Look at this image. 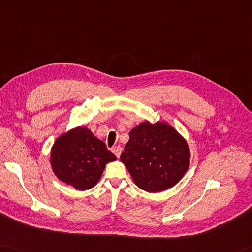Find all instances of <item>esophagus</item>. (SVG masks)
<instances>
[{
    "mask_svg": "<svg viewBox=\"0 0 252 252\" xmlns=\"http://www.w3.org/2000/svg\"><path fill=\"white\" fill-rule=\"evenodd\" d=\"M121 147L120 146H116V147H114L113 148V153L116 155V157L117 158H119L120 157V154H121Z\"/></svg>",
    "mask_w": 252,
    "mask_h": 252,
    "instance_id": "obj_1",
    "label": "esophagus"
}]
</instances>
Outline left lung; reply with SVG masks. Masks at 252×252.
I'll use <instances>...</instances> for the list:
<instances>
[{
	"label": "left lung",
	"instance_id": "left-lung-1",
	"mask_svg": "<svg viewBox=\"0 0 252 252\" xmlns=\"http://www.w3.org/2000/svg\"><path fill=\"white\" fill-rule=\"evenodd\" d=\"M120 160L135 185L157 193L172 188L190 165V148L184 136L164 121L145 120L130 131Z\"/></svg>",
	"mask_w": 252,
	"mask_h": 252
}]
</instances>
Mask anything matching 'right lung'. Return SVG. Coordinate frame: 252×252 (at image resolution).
Segmentation results:
<instances>
[{
  "instance_id": "obj_1",
  "label": "right lung",
  "mask_w": 252,
  "mask_h": 252,
  "mask_svg": "<svg viewBox=\"0 0 252 252\" xmlns=\"http://www.w3.org/2000/svg\"><path fill=\"white\" fill-rule=\"evenodd\" d=\"M116 156L87 126H76L61 134L50 151L52 172L62 183L78 191L94 187L107 163Z\"/></svg>"
}]
</instances>
